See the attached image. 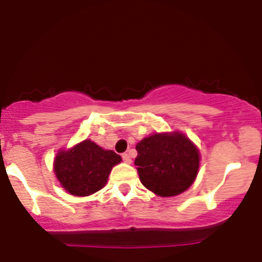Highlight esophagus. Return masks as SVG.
Wrapping results in <instances>:
<instances>
[{"instance_id":"1","label":"esophagus","mask_w":262,"mask_h":262,"mask_svg":"<svg viewBox=\"0 0 262 262\" xmlns=\"http://www.w3.org/2000/svg\"><path fill=\"white\" fill-rule=\"evenodd\" d=\"M122 159H123V161L125 162V164H130V162H132V159H130V156H129V154H123Z\"/></svg>"}]
</instances>
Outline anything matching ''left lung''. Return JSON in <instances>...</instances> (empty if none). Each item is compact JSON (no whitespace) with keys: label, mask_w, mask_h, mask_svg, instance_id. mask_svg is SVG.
<instances>
[{"label":"left lung","mask_w":262,"mask_h":262,"mask_svg":"<svg viewBox=\"0 0 262 262\" xmlns=\"http://www.w3.org/2000/svg\"><path fill=\"white\" fill-rule=\"evenodd\" d=\"M135 149L134 164L140 181L158 196H177L196 180L200 151L185 134H152L140 140Z\"/></svg>","instance_id":"8db88e82"}]
</instances>
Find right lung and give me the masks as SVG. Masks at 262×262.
Here are the masks:
<instances>
[{"instance_id":"obj_1","label":"right lung","mask_w":262,"mask_h":262,"mask_svg":"<svg viewBox=\"0 0 262 262\" xmlns=\"http://www.w3.org/2000/svg\"><path fill=\"white\" fill-rule=\"evenodd\" d=\"M122 158L86 139L69 150H60L54 160V172L65 191L73 196H90L107 183L114 165Z\"/></svg>"}]
</instances>
